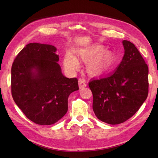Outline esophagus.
<instances>
[{"mask_svg": "<svg viewBox=\"0 0 158 158\" xmlns=\"http://www.w3.org/2000/svg\"><path fill=\"white\" fill-rule=\"evenodd\" d=\"M78 84H79V87L80 88H84L87 85L86 84V80L84 78H80L78 80Z\"/></svg>", "mask_w": 158, "mask_h": 158, "instance_id": "obj_1", "label": "esophagus"}]
</instances>
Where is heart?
Segmentation results:
<instances>
[{
	"mask_svg": "<svg viewBox=\"0 0 158 158\" xmlns=\"http://www.w3.org/2000/svg\"><path fill=\"white\" fill-rule=\"evenodd\" d=\"M102 47L82 50L79 52L80 58L84 61H89L87 70L91 74H99L109 69L113 64L112 53L108 51H102ZM64 65L66 69L74 72L79 68V62L75 56L67 53L64 58Z\"/></svg>",
	"mask_w": 158,
	"mask_h": 158,
	"instance_id": "1",
	"label": "heart"
}]
</instances>
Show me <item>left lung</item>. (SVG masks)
<instances>
[{
  "label": "left lung",
  "mask_w": 158,
  "mask_h": 158,
  "mask_svg": "<svg viewBox=\"0 0 158 158\" xmlns=\"http://www.w3.org/2000/svg\"><path fill=\"white\" fill-rule=\"evenodd\" d=\"M125 54L114 73L90 80L93 110L110 125L127 121L138 111L148 94V67L139 51L124 40Z\"/></svg>",
  "instance_id": "1"
}]
</instances>
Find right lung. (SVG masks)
<instances>
[{
  "label": "right lung",
  "instance_id": "1",
  "mask_svg": "<svg viewBox=\"0 0 158 158\" xmlns=\"http://www.w3.org/2000/svg\"><path fill=\"white\" fill-rule=\"evenodd\" d=\"M55 47L31 43L19 52L11 69L14 101L30 121L50 125L68 111L69 95L78 90L76 78L62 74Z\"/></svg>",
  "mask_w": 158,
  "mask_h": 158
}]
</instances>
